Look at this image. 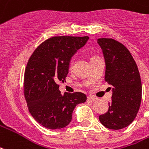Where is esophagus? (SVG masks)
Instances as JSON below:
<instances>
[{"label":"esophagus","instance_id":"esophagus-1","mask_svg":"<svg viewBox=\"0 0 149 149\" xmlns=\"http://www.w3.org/2000/svg\"><path fill=\"white\" fill-rule=\"evenodd\" d=\"M88 100L91 101V102H94V101H96V100H98V98H96L95 96H93V95H89V96L88 97Z\"/></svg>","mask_w":149,"mask_h":149}]
</instances>
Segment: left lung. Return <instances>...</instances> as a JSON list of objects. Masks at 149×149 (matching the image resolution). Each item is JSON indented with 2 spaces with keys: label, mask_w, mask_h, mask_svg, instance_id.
<instances>
[{
  "label": "left lung",
  "mask_w": 149,
  "mask_h": 149,
  "mask_svg": "<svg viewBox=\"0 0 149 149\" xmlns=\"http://www.w3.org/2000/svg\"><path fill=\"white\" fill-rule=\"evenodd\" d=\"M97 42L105 59V80L112 87L108 111L99 119L110 130H121L133 122L141 106L142 85L138 68L130 52L119 42L102 38Z\"/></svg>",
  "instance_id": "8db88e82"
}]
</instances>
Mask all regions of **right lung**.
I'll use <instances>...</instances> for the list:
<instances>
[{
	"label": "right lung",
	"instance_id": "obj_1",
	"mask_svg": "<svg viewBox=\"0 0 149 149\" xmlns=\"http://www.w3.org/2000/svg\"><path fill=\"white\" fill-rule=\"evenodd\" d=\"M88 39V36L52 37L31 56L24 72V96L31 114L44 127L67 126L77 105L87 100L81 92L61 95L58 83L65 80L72 57Z\"/></svg>",
	"mask_w": 149,
	"mask_h": 149
}]
</instances>
